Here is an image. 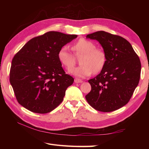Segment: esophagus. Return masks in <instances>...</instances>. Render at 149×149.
<instances>
[{"label": "esophagus", "instance_id": "esophagus-1", "mask_svg": "<svg viewBox=\"0 0 149 149\" xmlns=\"http://www.w3.org/2000/svg\"><path fill=\"white\" fill-rule=\"evenodd\" d=\"M74 82H75V83H83V81H82V80L79 79H75Z\"/></svg>", "mask_w": 149, "mask_h": 149}]
</instances>
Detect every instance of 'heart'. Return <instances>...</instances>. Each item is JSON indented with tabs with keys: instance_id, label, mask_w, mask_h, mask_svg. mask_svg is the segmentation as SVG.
<instances>
[{
	"instance_id": "1",
	"label": "heart",
	"mask_w": 149,
	"mask_h": 149,
	"mask_svg": "<svg viewBox=\"0 0 149 149\" xmlns=\"http://www.w3.org/2000/svg\"><path fill=\"white\" fill-rule=\"evenodd\" d=\"M74 55L80 58L81 66L72 71L76 77L84 78L92 74L100 72L106 62V55L102 49L97 48L95 43L86 39H80L72 46ZM66 47L59 50L58 58L61 64L71 72L76 63V58Z\"/></svg>"
}]
</instances>
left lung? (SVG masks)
I'll return each mask as SVG.
<instances>
[{
	"instance_id": "left-lung-1",
	"label": "left lung",
	"mask_w": 149,
	"mask_h": 149,
	"mask_svg": "<svg viewBox=\"0 0 149 149\" xmlns=\"http://www.w3.org/2000/svg\"><path fill=\"white\" fill-rule=\"evenodd\" d=\"M96 40L106 55L100 73L88 82L91 86L86 99L95 109L111 112L127 104L140 79L141 62L131 43L123 38L100 31L88 34Z\"/></svg>"
}]
</instances>
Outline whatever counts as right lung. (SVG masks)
<instances>
[{"label": "right lung", "mask_w": 149, "mask_h": 149, "mask_svg": "<svg viewBox=\"0 0 149 149\" xmlns=\"http://www.w3.org/2000/svg\"><path fill=\"white\" fill-rule=\"evenodd\" d=\"M77 37L49 31L30 40L16 54L9 81L20 105L33 113L45 114L61 103L74 79L63 69L58 53Z\"/></svg>", "instance_id": "right-lung-1"}]
</instances>
